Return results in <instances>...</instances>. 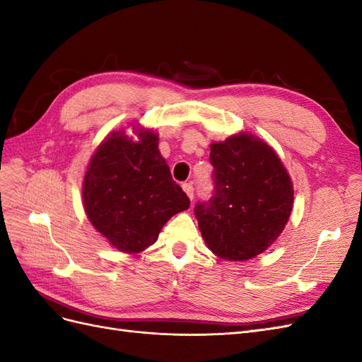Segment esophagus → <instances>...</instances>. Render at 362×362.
Returning a JSON list of instances; mask_svg holds the SVG:
<instances>
[{"instance_id":"esophagus-1","label":"esophagus","mask_w":362,"mask_h":362,"mask_svg":"<svg viewBox=\"0 0 362 362\" xmlns=\"http://www.w3.org/2000/svg\"><path fill=\"white\" fill-rule=\"evenodd\" d=\"M182 190L187 193V196L190 199H193V196H194V189H193V185L190 184V182H185V184H182Z\"/></svg>"}]
</instances>
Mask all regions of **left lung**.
Instances as JSON below:
<instances>
[{
  "label": "left lung",
  "instance_id": "left-lung-1",
  "mask_svg": "<svg viewBox=\"0 0 362 362\" xmlns=\"http://www.w3.org/2000/svg\"><path fill=\"white\" fill-rule=\"evenodd\" d=\"M213 196L194 206L201 234L213 254L246 261L264 252L286 228L293 182L266 141L249 133L211 144Z\"/></svg>",
  "mask_w": 362,
  "mask_h": 362
}]
</instances>
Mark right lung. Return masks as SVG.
Returning <instances> with one entry per match:
<instances>
[{"instance_id":"add662e5","label":"right lung","mask_w":362,"mask_h":362,"mask_svg":"<svg viewBox=\"0 0 362 362\" xmlns=\"http://www.w3.org/2000/svg\"><path fill=\"white\" fill-rule=\"evenodd\" d=\"M108 134L87 166L83 205L90 223L108 243L139 254L158 238L169 218L187 210L190 199L172 180L158 151V134L136 128Z\"/></svg>"}]
</instances>
